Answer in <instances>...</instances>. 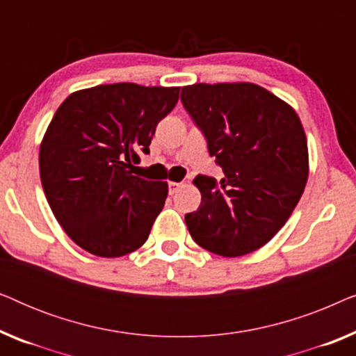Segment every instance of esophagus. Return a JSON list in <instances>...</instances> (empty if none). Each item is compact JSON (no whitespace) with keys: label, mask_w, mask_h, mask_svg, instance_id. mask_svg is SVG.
Listing matches in <instances>:
<instances>
[{"label":"esophagus","mask_w":356,"mask_h":356,"mask_svg":"<svg viewBox=\"0 0 356 356\" xmlns=\"http://www.w3.org/2000/svg\"><path fill=\"white\" fill-rule=\"evenodd\" d=\"M183 186V183H177V181H170L168 183V193L170 194H175V193H177L178 191V189L179 188H181Z\"/></svg>","instance_id":"obj_1"}]
</instances>
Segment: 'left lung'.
<instances>
[{"mask_svg":"<svg viewBox=\"0 0 356 356\" xmlns=\"http://www.w3.org/2000/svg\"><path fill=\"white\" fill-rule=\"evenodd\" d=\"M181 102L223 178L197 175L201 206L186 213L193 240L236 257L264 246L289 220L308 181V143L289 104L251 82L194 84Z\"/></svg>","mask_w":356,"mask_h":356,"instance_id":"obj_1","label":"left lung"}]
</instances>
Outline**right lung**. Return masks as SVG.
Here are the masks:
<instances>
[{"label": "right lung", "instance_id": "obj_1", "mask_svg": "<svg viewBox=\"0 0 356 356\" xmlns=\"http://www.w3.org/2000/svg\"><path fill=\"white\" fill-rule=\"evenodd\" d=\"M179 87L118 82L71 94L40 145L47 201L67 236L100 257L140 248L168 194L165 181L134 175L157 128L175 108Z\"/></svg>", "mask_w": 356, "mask_h": 356}]
</instances>
